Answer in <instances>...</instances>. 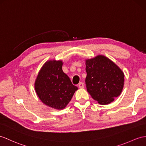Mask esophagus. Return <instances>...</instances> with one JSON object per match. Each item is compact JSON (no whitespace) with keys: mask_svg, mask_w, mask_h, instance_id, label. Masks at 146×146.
<instances>
[{"mask_svg":"<svg viewBox=\"0 0 146 146\" xmlns=\"http://www.w3.org/2000/svg\"><path fill=\"white\" fill-rule=\"evenodd\" d=\"M78 86H79V87L80 88H83L84 87V84L83 82H80L79 84V85H78Z\"/></svg>","mask_w":146,"mask_h":146,"instance_id":"1","label":"esophagus"}]
</instances>
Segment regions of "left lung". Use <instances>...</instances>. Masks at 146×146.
Listing matches in <instances>:
<instances>
[{"label": "left lung", "mask_w": 146, "mask_h": 146, "mask_svg": "<svg viewBox=\"0 0 146 146\" xmlns=\"http://www.w3.org/2000/svg\"><path fill=\"white\" fill-rule=\"evenodd\" d=\"M85 65V84L92 98L100 105H107L120 95L124 75L118 66L103 55L86 59Z\"/></svg>", "instance_id": "1"}]
</instances>
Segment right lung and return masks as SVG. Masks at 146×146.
<instances>
[{
	"mask_svg": "<svg viewBox=\"0 0 146 146\" xmlns=\"http://www.w3.org/2000/svg\"><path fill=\"white\" fill-rule=\"evenodd\" d=\"M61 60L46 62L35 82L36 94L41 101L56 110L64 108L78 89L62 69Z\"/></svg>",
	"mask_w": 146,
	"mask_h": 146,
	"instance_id": "1",
	"label": "right lung"
}]
</instances>
